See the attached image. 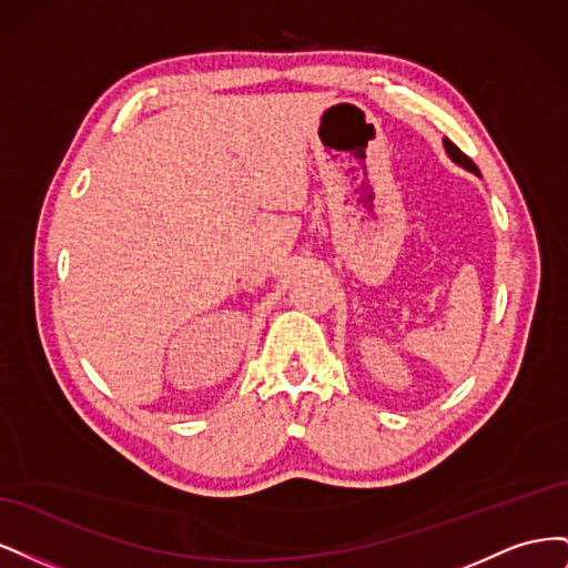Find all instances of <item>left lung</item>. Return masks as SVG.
<instances>
[{"label":"left lung","instance_id":"8db88e82","mask_svg":"<svg viewBox=\"0 0 568 568\" xmlns=\"http://www.w3.org/2000/svg\"><path fill=\"white\" fill-rule=\"evenodd\" d=\"M443 144H445V151H448V156L455 161V163H459L462 168H467V170H471V173H476V175H480L478 173V168H476V163L467 156V153H464L459 146H455L450 140H443Z\"/></svg>","mask_w":568,"mask_h":568}]
</instances>
